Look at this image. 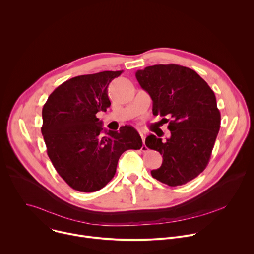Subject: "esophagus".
Masks as SVG:
<instances>
[{
	"instance_id": "obj_1",
	"label": "esophagus",
	"mask_w": 254,
	"mask_h": 254,
	"mask_svg": "<svg viewBox=\"0 0 254 254\" xmlns=\"http://www.w3.org/2000/svg\"><path fill=\"white\" fill-rule=\"evenodd\" d=\"M139 134H140V137H141V139H142V141H143V143H144V138H146L147 133L141 130V131H139ZM141 151H142V152H147V151H148V148H147L146 146H142V147H141Z\"/></svg>"
}]
</instances>
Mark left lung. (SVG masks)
Wrapping results in <instances>:
<instances>
[{
  "label": "left lung",
  "instance_id": "left-lung-1",
  "mask_svg": "<svg viewBox=\"0 0 254 254\" xmlns=\"http://www.w3.org/2000/svg\"><path fill=\"white\" fill-rule=\"evenodd\" d=\"M153 100V115L170 118L167 141L150 134L146 146L163 155L153 178L171 187L188 183L207 167L219 132L221 116L216 97L197 72L177 64L148 66L135 72Z\"/></svg>",
  "mask_w": 254,
  "mask_h": 254
}]
</instances>
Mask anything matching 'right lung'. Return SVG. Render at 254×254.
I'll return each mask as SVG.
<instances>
[{
	"label": "right lung",
	"mask_w": 254,
	"mask_h": 254,
	"mask_svg": "<svg viewBox=\"0 0 254 254\" xmlns=\"http://www.w3.org/2000/svg\"><path fill=\"white\" fill-rule=\"evenodd\" d=\"M123 71H102L80 75L59 85L42 110L41 131L47 154L65 182L79 192H95L114 178L120 157L127 150H139L138 132L125 126L106 130L96 118L111 106L108 84ZM104 130L107 135L101 137Z\"/></svg>",
	"instance_id": "1"
}]
</instances>
